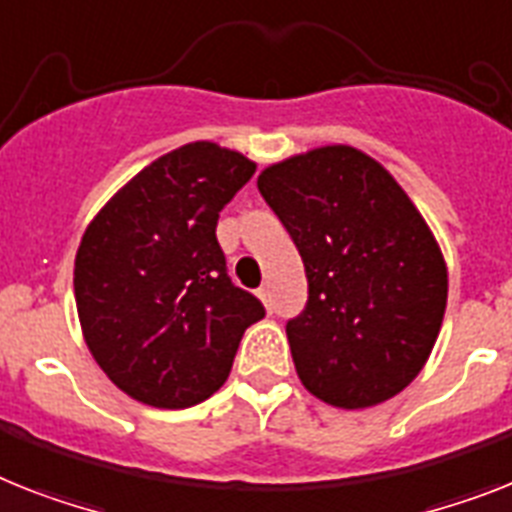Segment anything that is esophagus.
Returning a JSON list of instances; mask_svg holds the SVG:
<instances>
[{
  "instance_id": "esophagus-1",
  "label": "esophagus",
  "mask_w": 512,
  "mask_h": 512,
  "mask_svg": "<svg viewBox=\"0 0 512 512\" xmlns=\"http://www.w3.org/2000/svg\"><path fill=\"white\" fill-rule=\"evenodd\" d=\"M256 298H259L261 303H264V308L266 311H269V308H272V293H269V287H259V290H256Z\"/></svg>"
}]
</instances>
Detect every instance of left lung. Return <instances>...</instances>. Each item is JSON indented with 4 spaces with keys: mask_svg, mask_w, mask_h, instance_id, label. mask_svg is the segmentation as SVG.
<instances>
[{
    "mask_svg": "<svg viewBox=\"0 0 512 512\" xmlns=\"http://www.w3.org/2000/svg\"><path fill=\"white\" fill-rule=\"evenodd\" d=\"M259 190L290 232L308 303L287 322L314 398L361 411L403 392L429 361L447 306V264L398 180L353 146L269 164Z\"/></svg>",
    "mask_w": 512,
    "mask_h": 512,
    "instance_id": "8db88e82",
    "label": "left lung"
}]
</instances>
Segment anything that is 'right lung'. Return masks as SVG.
I'll list each match as a JSON object with an SVG mask.
<instances>
[{
    "mask_svg": "<svg viewBox=\"0 0 512 512\" xmlns=\"http://www.w3.org/2000/svg\"><path fill=\"white\" fill-rule=\"evenodd\" d=\"M256 162L219 143H185L143 167L88 222L75 253L83 340L125 395L188 408L225 384L240 337L264 319L232 285L219 211Z\"/></svg>",
    "mask_w": 512,
    "mask_h": 512,
    "instance_id": "obj_1",
    "label": "right lung"
}]
</instances>
